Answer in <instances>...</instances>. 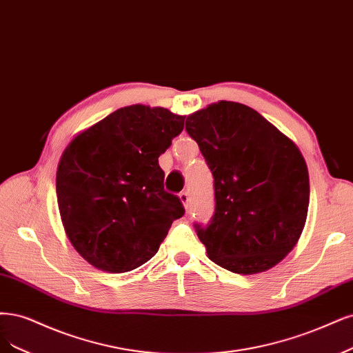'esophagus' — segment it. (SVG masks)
<instances>
[{"instance_id":"obj_1","label":"esophagus","mask_w":353,"mask_h":353,"mask_svg":"<svg viewBox=\"0 0 353 353\" xmlns=\"http://www.w3.org/2000/svg\"><path fill=\"white\" fill-rule=\"evenodd\" d=\"M179 200L182 201V204H184V208L188 210L190 209V196H188L187 191L179 192Z\"/></svg>"}]
</instances>
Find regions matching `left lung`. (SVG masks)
I'll use <instances>...</instances> for the list:
<instances>
[{
    "label": "left lung",
    "mask_w": 353,
    "mask_h": 353,
    "mask_svg": "<svg viewBox=\"0 0 353 353\" xmlns=\"http://www.w3.org/2000/svg\"><path fill=\"white\" fill-rule=\"evenodd\" d=\"M185 130L213 174L214 214L194 225L209 259L238 274L272 269L305 226L310 176L296 144L252 108L221 101Z\"/></svg>",
    "instance_id": "8db88e82"
}]
</instances>
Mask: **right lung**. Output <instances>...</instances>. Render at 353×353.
<instances>
[{"instance_id": "obj_1", "label": "right lung", "mask_w": 353, "mask_h": 353, "mask_svg": "<svg viewBox=\"0 0 353 353\" xmlns=\"http://www.w3.org/2000/svg\"><path fill=\"white\" fill-rule=\"evenodd\" d=\"M184 119L165 108H121L83 131L61 156V221L72 247L96 269H137L184 216L179 197L165 191L159 166Z\"/></svg>"}]
</instances>
